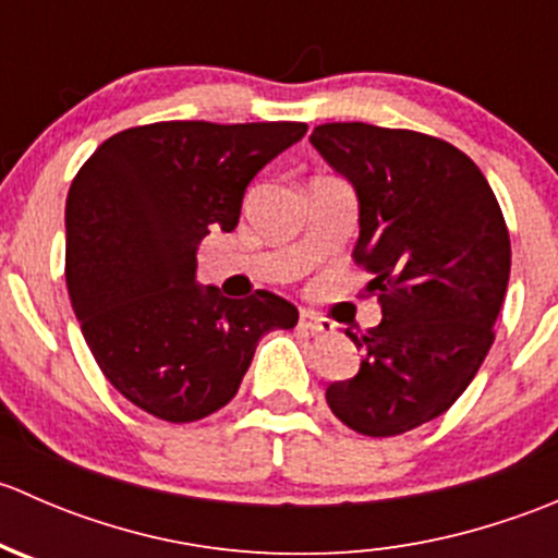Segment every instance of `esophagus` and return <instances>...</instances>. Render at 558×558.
<instances>
[{"instance_id":"esophagus-1","label":"esophagus","mask_w":558,"mask_h":558,"mask_svg":"<svg viewBox=\"0 0 558 558\" xmlns=\"http://www.w3.org/2000/svg\"><path fill=\"white\" fill-rule=\"evenodd\" d=\"M300 326L305 331H311V335H331V331H335V324H331L329 318L311 311L300 313Z\"/></svg>"}]
</instances>
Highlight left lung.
<instances>
[{"label": "left lung", "instance_id": "left-lung-1", "mask_svg": "<svg viewBox=\"0 0 558 558\" xmlns=\"http://www.w3.org/2000/svg\"><path fill=\"white\" fill-rule=\"evenodd\" d=\"M313 148L359 199L353 262L380 318L351 380L326 388L331 413L393 437L446 413L481 369L510 278V234L492 185L446 140L373 123H320Z\"/></svg>", "mask_w": 558, "mask_h": 558}]
</instances>
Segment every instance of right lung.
I'll return each mask as SVG.
<instances>
[{"label": "right lung", "mask_w": 558, "mask_h": 558, "mask_svg": "<svg viewBox=\"0 0 558 558\" xmlns=\"http://www.w3.org/2000/svg\"><path fill=\"white\" fill-rule=\"evenodd\" d=\"M305 123L161 121L105 140L66 196V289L99 369L170 424L221 410L258 340L300 313L272 291L227 300L196 283V247L232 232L264 165Z\"/></svg>", "instance_id": "add662e5"}]
</instances>
